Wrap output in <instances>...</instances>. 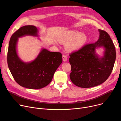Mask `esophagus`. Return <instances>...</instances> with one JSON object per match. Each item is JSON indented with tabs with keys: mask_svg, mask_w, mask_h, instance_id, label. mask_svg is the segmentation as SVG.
<instances>
[{
	"mask_svg": "<svg viewBox=\"0 0 121 121\" xmlns=\"http://www.w3.org/2000/svg\"><path fill=\"white\" fill-rule=\"evenodd\" d=\"M68 60V56L67 55L64 54L63 56V60L64 61H66Z\"/></svg>",
	"mask_w": 121,
	"mask_h": 121,
	"instance_id": "34e87169",
	"label": "esophagus"
}]
</instances>
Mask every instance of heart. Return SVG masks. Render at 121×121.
<instances>
[{
    "instance_id": "heart-1",
    "label": "heart",
    "mask_w": 121,
    "mask_h": 121,
    "mask_svg": "<svg viewBox=\"0 0 121 121\" xmlns=\"http://www.w3.org/2000/svg\"><path fill=\"white\" fill-rule=\"evenodd\" d=\"M87 40V36L84 33H78L77 31H71L69 32L61 39V41L65 42L69 40L67 44L68 48L70 49H77L85 44Z\"/></svg>"
}]
</instances>
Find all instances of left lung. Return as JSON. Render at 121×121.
<instances>
[{"mask_svg":"<svg viewBox=\"0 0 121 121\" xmlns=\"http://www.w3.org/2000/svg\"><path fill=\"white\" fill-rule=\"evenodd\" d=\"M99 37L94 43L87 44L69 54L71 65L69 77L73 83L81 88H90L103 83L110 76L116 58V52L110 36L98 29ZM104 47V56L99 58L95 49Z\"/></svg>","mask_w":121,"mask_h":121,"instance_id":"left-lung-1","label":"left lung"}]
</instances>
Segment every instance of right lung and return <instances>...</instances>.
I'll return each mask as SVG.
<instances>
[{"instance_id":"obj_1","label":"right lung","mask_w":121,"mask_h":121,"mask_svg":"<svg viewBox=\"0 0 121 121\" xmlns=\"http://www.w3.org/2000/svg\"><path fill=\"white\" fill-rule=\"evenodd\" d=\"M34 26L22 27L11 36L7 54L10 72L15 81L29 89H41L51 82L56 69L63 61L59 52H50L42 49L37 58L30 63H24L18 56L16 47L18 38L26 35L38 36Z\"/></svg>"}]
</instances>
